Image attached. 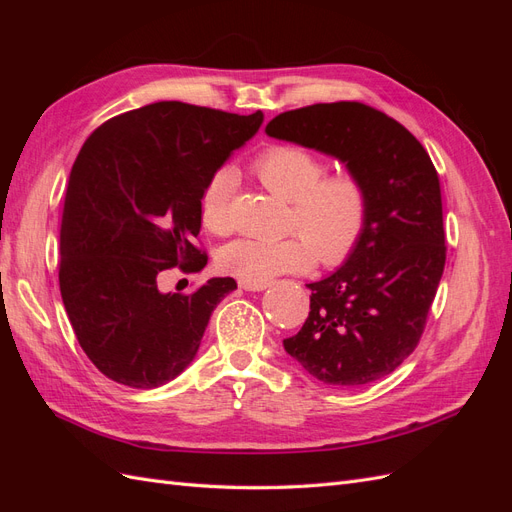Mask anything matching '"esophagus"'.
Returning <instances> with one entry per match:
<instances>
[{"mask_svg":"<svg viewBox=\"0 0 512 512\" xmlns=\"http://www.w3.org/2000/svg\"><path fill=\"white\" fill-rule=\"evenodd\" d=\"M239 286H241L243 290H247V292H262V290H267V286H269V284H250V282H239Z\"/></svg>","mask_w":512,"mask_h":512,"instance_id":"esophagus-1","label":"esophagus"}]
</instances>
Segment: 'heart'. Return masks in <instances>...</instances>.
Returning <instances> with one entry per match:
<instances>
[{
	"label": "heart",
	"mask_w": 512,
	"mask_h": 512,
	"mask_svg": "<svg viewBox=\"0 0 512 512\" xmlns=\"http://www.w3.org/2000/svg\"><path fill=\"white\" fill-rule=\"evenodd\" d=\"M254 173L275 196L292 203L290 224L301 237L235 239L218 252L222 273L239 282L267 284L284 273L305 271L312 252L322 265H337L359 243L367 224V192L352 173L327 175L312 151L294 145H273L260 153ZM235 175L228 168L213 173L200 192V222L211 232L228 230V196Z\"/></svg>",
	"instance_id": "obj_1"
}]
</instances>
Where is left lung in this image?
<instances>
[{
    "label": "left lung",
    "mask_w": 512,
    "mask_h": 512,
    "mask_svg": "<svg viewBox=\"0 0 512 512\" xmlns=\"http://www.w3.org/2000/svg\"><path fill=\"white\" fill-rule=\"evenodd\" d=\"M265 132L339 160L367 192L359 243L342 267L307 284L309 316L284 350L322 384L389 376L421 339L444 271L436 168L401 123L361 102L297 108Z\"/></svg>",
    "instance_id": "8db88e82"
}]
</instances>
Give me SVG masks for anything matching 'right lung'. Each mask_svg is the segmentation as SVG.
I'll list each match as a JSON object with an SVG mask.
<instances>
[{
  "instance_id": "obj_1",
  "label": "right lung",
  "mask_w": 512,
  "mask_h": 512,
  "mask_svg": "<svg viewBox=\"0 0 512 512\" xmlns=\"http://www.w3.org/2000/svg\"><path fill=\"white\" fill-rule=\"evenodd\" d=\"M262 121V111L156 102L104 121L85 141L61 215L59 290L106 378L156 389L194 361L211 312L237 282L211 277L192 294H170L158 275L207 265L194 245L200 192Z\"/></svg>"
}]
</instances>
